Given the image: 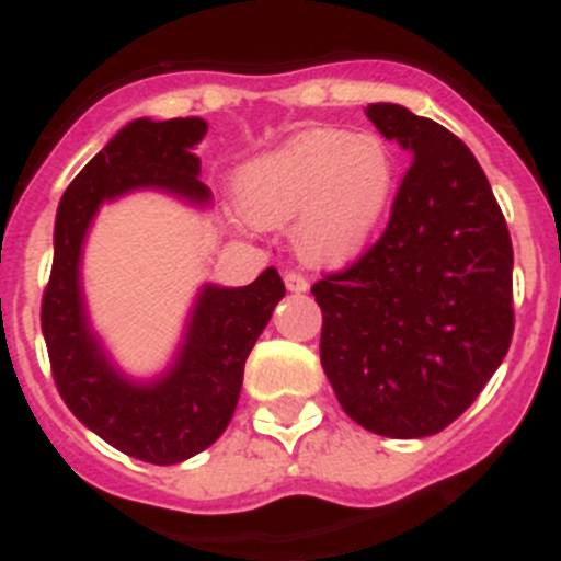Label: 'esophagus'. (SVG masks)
<instances>
[{
  "label": "esophagus",
  "instance_id": "34e87169",
  "mask_svg": "<svg viewBox=\"0 0 561 561\" xmlns=\"http://www.w3.org/2000/svg\"><path fill=\"white\" fill-rule=\"evenodd\" d=\"M284 280H286V289H289V291H306V289H309V277H306L304 272H286Z\"/></svg>",
  "mask_w": 561,
  "mask_h": 561
}]
</instances>
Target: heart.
Here are the masks:
<instances>
[{
  "label": "heart",
  "instance_id": "heart-1",
  "mask_svg": "<svg viewBox=\"0 0 561 561\" xmlns=\"http://www.w3.org/2000/svg\"><path fill=\"white\" fill-rule=\"evenodd\" d=\"M396 187L399 162L379 134L306 128L241 171L236 202L257 227L295 220V247L311 264H345L379 230Z\"/></svg>",
  "mask_w": 561,
  "mask_h": 561
}]
</instances>
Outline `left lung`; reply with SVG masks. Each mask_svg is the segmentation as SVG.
<instances>
[{"label": "left lung", "mask_w": 561, "mask_h": 561, "mask_svg": "<svg viewBox=\"0 0 561 561\" xmlns=\"http://www.w3.org/2000/svg\"><path fill=\"white\" fill-rule=\"evenodd\" d=\"M368 117L413 162L379 241L311 286L320 362L359 427L424 438L449 427L508 354L512 236L453 131L396 103H370Z\"/></svg>", "instance_id": "obj_1"}]
</instances>
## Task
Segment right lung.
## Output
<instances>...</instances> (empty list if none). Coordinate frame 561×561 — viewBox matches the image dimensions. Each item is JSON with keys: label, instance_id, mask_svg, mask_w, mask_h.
<instances>
[{"label": "right lung", "instance_id": "1", "mask_svg": "<svg viewBox=\"0 0 561 561\" xmlns=\"http://www.w3.org/2000/svg\"><path fill=\"white\" fill-rule=\"evenodd\" d=\"M199 117L134 121L87 162L64 191L56 216V252L42 297V331L49 370L64 404L114 449L137 460L171 466L219 438L241 393L244 362L270 323L286 286L266 270L241 289L207 286L193 309L180 359L153 385H131L112 368L83 314L81 244L101 207L134 187H162L191 202H207L199 157Z\"/></svg>", "mask_w": 561, "mask_h": 561}]
</instances>
